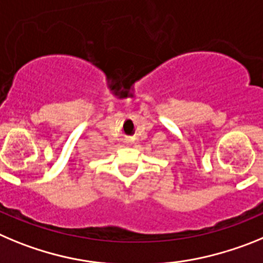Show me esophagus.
I'll return each mask as SVG.
<instances>
[{"label":"esophagus","mask_w":263,"mask_h":263,"mask_svg":"<svg viewBox=\"0 0 263 263\" xmlns=\"http://www.w3.org/2000/svg\"><path fill=\"white\" fill-rule=\"evenodd\" d=\"M124 144L129 145V144H132V140H131V139H129V137H126V139H124Z\"/></svg>","instance_id":"obj_1"}]
</instances>
